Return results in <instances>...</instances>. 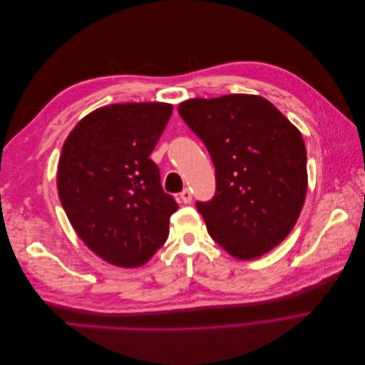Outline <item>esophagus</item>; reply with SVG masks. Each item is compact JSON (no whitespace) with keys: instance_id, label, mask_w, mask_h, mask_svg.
I'll use <instances>...</instances> for the list:
<instances>
[{"instance_id":"esophagus-1","label":"esophagus","mask_w":365,"mask_h":365,"mask_svg":"<svg viewBox=\"0 0 365 365\" xmlns=\"http://www.w3.org/2000/svg\"><path fill=\"white\" fill-rule=\"evenodd\" d=\"M180 197H181V201H182L184 204H189V202L192 201V192H190V189H184V190L180 193Z\"/></svg>"}]
</instances>
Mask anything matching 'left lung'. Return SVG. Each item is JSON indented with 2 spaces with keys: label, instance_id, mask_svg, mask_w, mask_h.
Instances as JSON below:
<instances>
[{
  "label": "left lung",
  "instance_id": "obj_1",
  "mask_svg": "<svg viewBox=\"0 0 365 365\" xmlns=\"http://www.w3.org/2000/svg\"><path fill=\"white\" fill-rule=\"evenodd\" d=\"M178 113L216 169L213 200L196 202L208 235L240 260L277 247L294 228L307 190L300 130L252 94L190 98Z\"/></svg>",
  "mask_w": 365,
  "mask_h": 365
}]
</instances>
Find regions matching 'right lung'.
Returning <instances> with one entry per match:
<instances>
[{
    "instance_id": "1",
    "label": "right lung",
    "mask_w": 365,
    "mask_h": 365,
    "mask_svg": "<svg viewBox=\"0 0 365 365\" xmlns=\"http://www.w3.org/2000/svg\"><path fill=\"white\" fill-rule=\"evenodd\" d=\"M169 103H115L74 126L58 165V193L73 228L105 262L137 268L169 236L178 210L149 157L172 115Z\"/></svg>"
}]
</instances>
